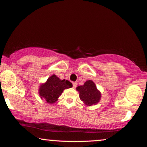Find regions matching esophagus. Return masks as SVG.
Listing matches in <instances>:
<instances>
[{
  "label": "esophagus",
  "instance_id": "1",
  "mask_svg": "<svg viewBox=\"0 0 147 147\" xmlns=\"http://www.w3.org/2000/svg\"><path fill=\"white\" fill-rule=\"evenodd\" d=\"M73 88H76V87L77 86V83L76 82H73Z\"/></svg>",
  "mask_w": 147,
  "mask_h": 147
}]
</instances>
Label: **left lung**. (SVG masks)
Instances as JSON below:
<instances>
[{
    "mask_svg": "<svg viewBox=\"0 0 147 147\" xmlns=\"http://www.w3.org/2000/svg\"><path fill=\"white\" fill-rule=\"evenodd\" d=\"M79 91V96L80 100L86 106H91L95 105L100 100L101 93L92 80L86 81L83 86H79L76 88Z\"/></svg>",
    "mask_w": 147,
    "mask_h": 147,
    "instance_id": "1",
    "label": "left lung"
}]
</instances>
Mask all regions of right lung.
I'll use <instances>...</instances> for the list:
<instances>
[{
    "mask_svg": "<svg viewBox=\"0 0 147 147\" xmlns=\"http://www.w3.org/2000/svg\"><path fill=\"white\" fill-rule=\"evenodd\" d=\"M73 87L69 80H60L55 74L47 79L45 83L41 84L39 89V94L41 99L44 98L47 103L53 104L58 100L64 89Z\"/></svg>",
    "mask_w": 147,
    "mask_h": 147,
    "instance_id": "right-lung-1",
    "label": "right lung"
}]
</instances>
